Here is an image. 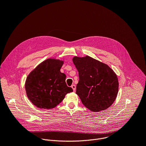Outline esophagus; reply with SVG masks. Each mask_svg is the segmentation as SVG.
<instances>
[{
    "instance_id": "34e87169",
    "label": "esophagus",
    "mask_w": 146,
    "mask_h": 146,
    "mask_svg": "<svg viewBox=\"0 0 146 146\" xmlns=\"http://www.w3.org/2000/svg\"><path fill=\"white\" fill-rule=\"evenodd\" d=\"M71 87H72V89L73 90V91H76V86H75V85H72V86H71Z\"/></svg>"
}]
</instances>
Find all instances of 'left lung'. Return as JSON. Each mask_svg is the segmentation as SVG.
Segmentation results:
<instances>
[{
	"instance_id": "1",
	"label": "left lung",
	"mask_w": 146,
	"mask_h": 146,
	"mask_svg": "<svg viewBox=\"0 0 146 146\" xmlns=\"http://www.w3.org/2000/svg\"><path fill=\"white\" fill-rule=\"evenodd\" d=\"M73 62L79 76L76 94L82 103L94 112L109 108L118 94L116 74L106 64L89 56H74Z\"/></svg>"
}]
</instances>
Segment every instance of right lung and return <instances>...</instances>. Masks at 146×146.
Listing matches in <instances>:
<instances>
[{"label": "right lung", "mask_w": 146, "mask_h": 146, "mask_svg": "<svg viewBox=\"0 0 146 146\" xmlns=\"http://www.w3.org/2000/svg\"><path fill=\"white\" fill-rule=\"evenodd\" d=\"M64 61L48 59L39 64L27 78L25 90L28 98L40 109L56 107L65 95L73 92L67 86L66 75L60 72Z\"/></svg>", "instance_id": "obj_1"}]
</instances>
